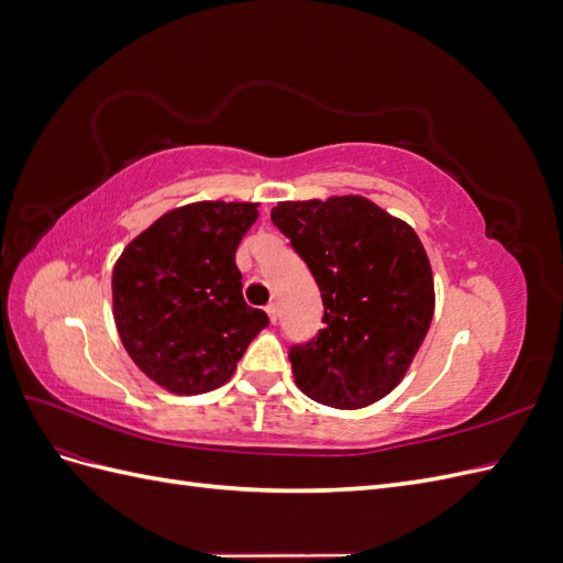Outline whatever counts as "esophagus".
<instances>
[{"label":"esophagus","mask_w":563,"mask_h":563,"mask_svg":"<svg viewBox=\"0 0 563 563\" xmlns=\"http://www.w3.org/2000/svg\"><path fill=\"white\" fill-rule=\"evenodd\" d=\"M265 310H267V317H269V321L275 323V321H277V305H275V302H269Z\"/></svg>","instance_id":"esophagus-1"}]
</instances>
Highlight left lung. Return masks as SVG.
<instances>
[{
    "instance_id": "8db88e82",
    "label": "left lung",
    "mask_w": 563,
    "mask_h": 563,
    "mask_svg": "<svg viewBox=\"0 0 563 563\" xmlns=\"http://www.w3.org/2000/svg\"><path fill=\"white\" fill-rule=\"evenodd\" d=\"M272 223L308 263L323 329L288 350L302 395L364 408L395 389L434 314L430 258L411 225L366 197L279 201Z\"/></svg>"
}]
</instances>
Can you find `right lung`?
Masks as SVG:
<instances>
[{
    "instance_id": "add662e5",
    "label": "right lung",
    "mask_w": 563,
    "mask_h": 563,
    "mask_svg": "<svg viewBox=\"0 0 563 563\" xmlns=\"http://www.w3.org/2000/svg\"><path fill=\"white\" fill-rule=\"evenodd\" d=\"M258 203L195 201L157 218L112 272L119 338L150 380L174 395L225 385L267 323L242 296L236 246Z\"/></svg>"
}]
</instances>
